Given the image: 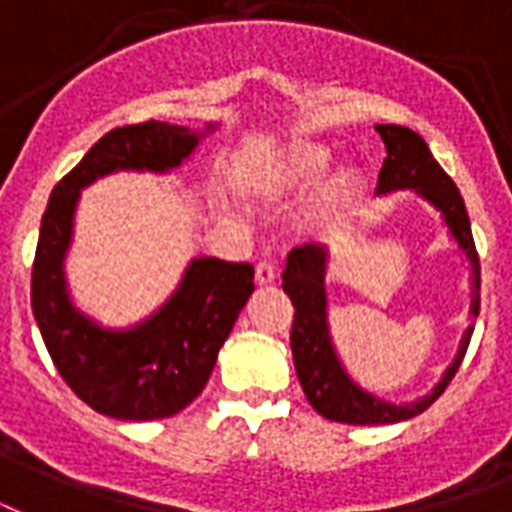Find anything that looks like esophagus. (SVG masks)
<instances>
[{"mask_svg": "<svg viewBox=\"0 0 512 512\" xmlns=\"http://www.w3.org/2000/svg\"><path fill=\"white\" fill-rule=\"evenodd\" d=\"M275 278H278V270L272 267L270 261H261L259 267H256V283L259 286H270V283H275Z\"/></svg>", "mask_w": 512, "mask_h": 512, "instance_id": "obj_1", "label": "esophagus"}]
</instances>
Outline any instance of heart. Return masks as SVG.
Masks as SVG:
<instances>
[{"mask_svg": "<svg viewBox=\"0 0 512 512\" xmlns=\"http://www.w3.org/2000/svg\"><path fill=\"white\" fill-rule=\"evenodd\" d=\"M332 164V151L321 142H294L283 151H275L256 161L248 172V186L264 197H294L307 188L315 187L313 197L307 202L310 221H332L351 205L359 186V175L351 167H340L324 175Z\"/></svg>", "mask_w": 512, "mask_h": 512, "instance_id": "obj_1", "label": "heart"}]
</instances>
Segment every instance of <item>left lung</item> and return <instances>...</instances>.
I'll list each match as a JSON object with an SVG mask.
<instances>
[{
    "instance_id": "1",
    "label": "left lung",
    "mask_w": 512,
    "mask_h": 512,
    "mask_svg": "<svg viewBox=\"0 0 512 512\" xmlns=\"http://www.w3.org/2000/svg\"><path fill=\"white\" fill-rule=\"evenodd\" d=\"M375 132L386 145V161L378 175L375 197H388L397 191H413L421 202L440 215L445 232L459 248L461 259L470 270V326L459 340V351L445 367L440 380L424 397L410 402H391L364 388L353 378L337 353L329 329V294H326V272H329V245L310 242L288 253L283 270V291L294 302V326H291V353L297 367L299 386L307 402L329 421L353 426L399 424L424 413L459 370L461 359L470 345L472 329L480 313V261L472 240L470 215L464 207L459 188L443 167L434 161L421 134L397 124H378Z\"/></svg>"
}]
</instances>
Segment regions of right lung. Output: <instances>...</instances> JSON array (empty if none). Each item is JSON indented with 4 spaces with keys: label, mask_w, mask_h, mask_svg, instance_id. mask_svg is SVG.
<instances>
[{
    "label": "right lung",
    "mask_w": 512,
    "mask_h": 512,
    "mask_svg": "<svg viewBox=\"0 0 512 512\" xmlns=\"http://www.w3.org/2000/svg\"><path fill=\"white\" fill-rule=\"evenodd\" d=\"M218 126V121H207L205 129L164 121L118 126L51 191L34 253L32 313L61 378L102 416L156 421L191 405L251 299L253 267L194 256L175 291L151 315L129 326H105L78 307L69 291L67 256L80 191L115 172L172 175Z\"/></svg>",
    "instance_id": "obj_1"
}]
</instances>
